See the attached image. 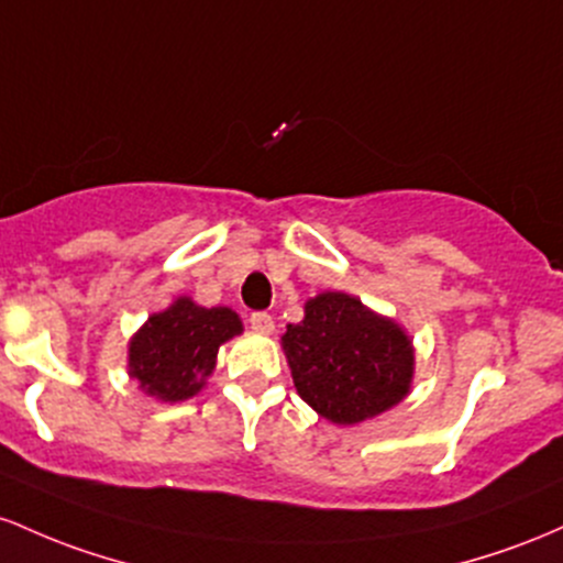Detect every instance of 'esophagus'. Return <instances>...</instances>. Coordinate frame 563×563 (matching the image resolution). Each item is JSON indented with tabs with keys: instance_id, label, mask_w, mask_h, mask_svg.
Returning a JSON list of instances; mask_svg holds the SVG:
<instances>
[{
	"instance_id": "34e87169",
	"label": "esophagus",
	"mask_w": 563,
	"mask_h": 563,
	"mask_svg": "<svg viewBox=\"0 0 563 563\" xmlns=\"http://www.w3.org/2000/svg\"><path fill=\"white\" fill-rule=\"evenodd\" d=\"M250 324H252V330L268 334V332H274V316L265 313V311H255V313H250Z\"/></svg>"
}]
</instances>
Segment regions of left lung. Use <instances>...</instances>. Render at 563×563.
<instances>
[{
    "instance_id": "1",
    "label": "left lung",
    "mask_w": 563,
    "mask_h": 563,
    "mask_svg": "<svg viewBox=\"0 0 563 563\" xmlns=\"http://www.w3.org/2000/svg\"><path fill=\"white\" fill-rule=\"evenodd\" d=\"M300 399L321 418L353 426L399 404L412 380V340L362 300L324 292L282 338Z\"/></svg>"
}]
</instances>
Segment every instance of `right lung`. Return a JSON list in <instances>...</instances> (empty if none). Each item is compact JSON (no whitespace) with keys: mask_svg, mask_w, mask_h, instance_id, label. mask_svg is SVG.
Instances as JSON below:
<instances>
[{"mask_svg":"<svg viewBox=\"0 0 563 563\" xmlns=\"http://www.w3.org/2000/svg\"><path fill=\"white\" fill-rule=\"evenodd\" d=\"M242 332L231 308H201L188 298L154 313L130 343V375L148 396L183 401L205 385L218 349Z\"/></svg>","mask_w":563,"mask_h":563,"instance_id":"1","label":"right lung"}]
</instances>
